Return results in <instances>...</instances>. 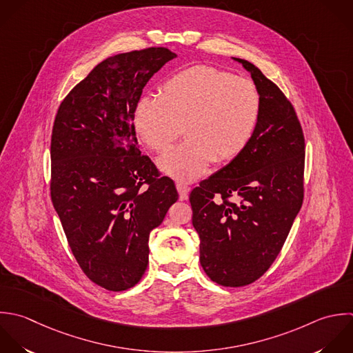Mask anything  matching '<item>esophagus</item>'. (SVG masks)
I'll use <instances>...</instances> for the list:
<instances>
[{
	"label": "esophagus",
	"instance_id": "34e87169",
	"mask_svg": "<svg viewBox=\"0 0 353 353\" xmlns=\"http://www.w3.org/2000/svg\"><path fill=\"white\" fill-rule=\"evenodd\" d=\"M176 188L179 191V195H180V199L181 201H185L188 198V192H190V187L183 184V183H177L176 184Z\"/></svg>",
	"mask_w": 353,
	"mask_h": 353
}]
</instances>
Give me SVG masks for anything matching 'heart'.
Listing matches in <instances>:
<instances>
[{"instance_id":"1","label":"heart","mask_w":353,"mask_h":353,"mask_svg":"<svg viewBox=\"0 0 353 353\" xmlns=\"http://www.w3.org/2000/svg\"><path fill=\"white\" fill-rule=\"evenodd\" d=\"M261 117V94L248 78L205 64L170 75L161 97L143 96L134 128L143 143L166 152L184 133L188 140L159 159V168L180 181L203 176L212 162L236 159L250 144Z\"/></svg>"}]
</instances>
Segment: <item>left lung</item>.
Wrapping results in <instances>:
<instances>
[{
	"label": "left lung",
	"mask_w": 353,
	"mask_h": 353,
	"mask_svg": "<svg viewBox=\"0 0 353 353\" xmlns=\"http://www.w3.org/2000/svg\"><path fill=\"white\" fill-rule=\"evenodd\" d=\"M234 59L260 90V122L243 154L190 194L201 265L227 288L256 282L281 253L303 205L305 165V139L293 104L260 68Z\"/></svg>",
	"instance_id": "left-lung-1"
}]
</instances>
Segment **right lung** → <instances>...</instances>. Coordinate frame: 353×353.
I'll return each instance as SVG.
<instances>
[{
    "instance_id": "1",
    "label": "right lung",
    "mask_w": 353,
    "mask_h": 353,
    "mask_svg": "<svg viewBox=\"0 0 353 353\" xmlns=\"http://www.w3.org/2000/svg\"><path fill=\"white\" fill-rule=\"evenodd\" d=\"M176 53L145 48L99 63L60 103L50 139V198L83 274L110 292L133 288L148 265L150 232L179 199L143 155L134 110L150 78Z\"/></svg>"
}]
</instances>
